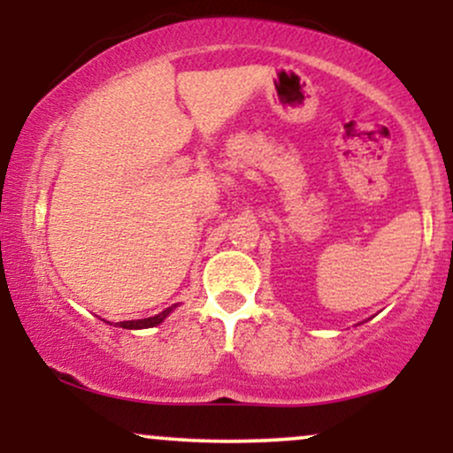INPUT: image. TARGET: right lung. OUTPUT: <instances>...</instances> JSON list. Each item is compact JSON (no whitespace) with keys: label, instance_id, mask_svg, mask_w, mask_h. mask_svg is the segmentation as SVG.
Returning a JSON list of instances; mask_svg holds the SVG:
<instances>
[{"label":"right lung","instance_id":"add662e5","mask_svg":"<svg viewBox=\"0 0 453 453\" xmlns=\"http://www.w3.org/2000/svg\"><path fill=\"white\" fill-rule=\"evenodd\" d=\"M173 309L174 306H170V309H165V311H161L159 315H155V317H147V319H132V321H119L117 326H121V327H126V330H142V327H153V326H157V324H161V321L165 319V317H168L170 313H173Z\"/></svg>","mask_w":453,"mask_h":453}]
</instances>
